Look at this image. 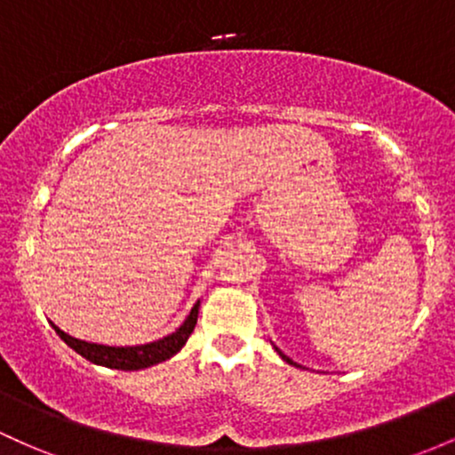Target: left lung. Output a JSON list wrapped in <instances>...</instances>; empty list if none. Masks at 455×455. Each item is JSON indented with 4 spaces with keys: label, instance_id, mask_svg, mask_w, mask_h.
Wrapping results in <instances>:
<instances>
[{
    "label": "left lung",
    "instance_id": "8db88e82",
    "mask_svg": "<svg viewBox=\"0 0 455 455\" xmlns=\"http://www.w3.org/2000/svg\"><path fill=\"white\" fill-rule=\"evenodd\" d=\"M276 352H278V354H281V356H283V361H287V363H291V361H289V358H287V356H284V354H283V352H281V349H278V347H276Z\"/></svg>",
    "mask_w": 455,
    "mask_h": 455
}]
</instances>
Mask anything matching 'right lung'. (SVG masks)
Returning <instances> with one entry per match:
<instances>
[{
	"mask_svg": "<svg viewBox=\"0 0 455 455\" xmlns=\"http://www.w3.org/2000/svg\"><path fill=\"white\" fill-rule=\"evenodd\" d=\"M198 307H201L198 302L194 304V308L189 311L186 322H183L172 334L159 339V341L147 343V346H133V347L99 346V343H88V341H82V339L71 337V334L60 331L56 323H52V326L56 328L60 339H62L67 346H71L75 352L82 354L86 361L94 363V365L121 369V371H138V369H147V367L157 365V363L168 361V358L174 356L179 349L186 346L189 334H192L194 326H196Z\"/></svg>",
	"mask_w": 455,
	"mask_h": 455,
	"instance_id": "add662e5",
	"label": "right lung"
}]
</instances>
